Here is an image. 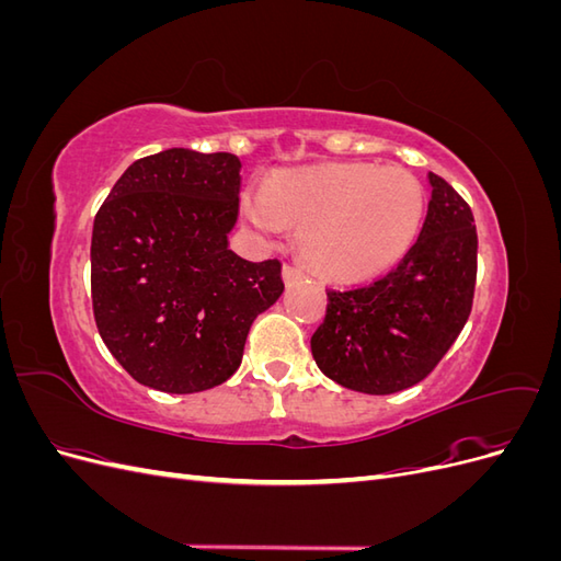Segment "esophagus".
I'll return each mask as SVG.
<instances>
[{
	"label": "esophagus",
	"mask_w": 561,
	"mask_h": 561,
	"mask_svg": "<svg viewBox=\"0 0 561 561\" xmlns=\"http://www.w3.org/2000/svg\"><path fill=\"white\" fill-rule=\"evenodd\" d=\"M304 278H307V274H304V271H301L299 266H290V264H287V266L283 268V280H285V285H295V283L304 280Z\"/></svg>",
	"instance_id": "34e87169"
}]
</instances>
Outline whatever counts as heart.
Segmentation results:
<instances>
[{
  "instance_id": "heart-1",
  "label": "heart",
  "mask_w": 561,
  "mask_h": 561,
  "mask_svg": "<svg viewBox=\"0 0 561 561\" xmlns=\"http://www.w3.org/2000/svg\"><path fill=\"white\" fill-rule=\"evenodd\" d=\"M423 208L426 196L414 175L358 161L280 173L243 201L248 222L264 233L301 225V257L342 283L398 264L416 241Z\"/></svg>"
}]
</instances>
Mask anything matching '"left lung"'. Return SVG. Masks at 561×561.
Instances as JSON below:
<instances>
[{"label":"left lung","mask_w":561,"mask_h":561,"mask_svg":"<svg viewBox=\"0 0 561 561\" xmlns=\"http://www.w3.org/2000/svg\"><path fill=\"white\" fill-rule=\"evenodd\" d=\"M431 203L416 243L388 276L328 293L311 353L332 381L388 396L426 379L461 334L478 276V231L468 203L428 173Z\"/></svg>","instance_id":"obj_1"}]
</instances>
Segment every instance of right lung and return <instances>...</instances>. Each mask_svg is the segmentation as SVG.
I'll use <instances>...</instances> for the list:
<instances>
[{"instance_id": "right-lung-1", "label": "right lung", "mask_w": 561, "mask_h": 561, "mask_svg": "<svg viewBox=\"0 0 561 561\" xmlns=\"http://www.w3.org/2000/svg\"><path fill=\"white\" fill-rule=\"evenodd\" d=\"M239 194V157L173 147L128 165L100 206L95 325L138 383L178 396L225 383L254 318L283 295L278 260L229 250Z\"/></svg>"}]
</instances>
